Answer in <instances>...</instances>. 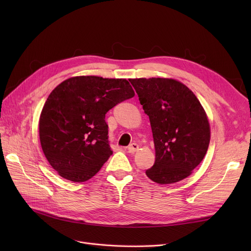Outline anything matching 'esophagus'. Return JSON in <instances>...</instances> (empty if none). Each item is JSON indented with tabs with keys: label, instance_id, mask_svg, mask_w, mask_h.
I'll return each mask as SVG.
<instances>
[{
	"label": "esophagus",
	"instance_id": "esophagus-1",
	"mask_svg": "<svg viewBox=\"0 0 251 251\" xmlns=\"http://www.w3.org/2000/svg\"><path fill=\"white\" fill-rule=\"evenodd\" d=\"M138 149H139V146H138L137 143H131L130 146L128 147V151L131 152V153H133V152L137 151Z\"/></svg>",
	"mask_w": 251,
	"mask_h": 251
}]
</instances>
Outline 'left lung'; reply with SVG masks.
Wrapping results in <instances>:
<instances>
[{
	"mask_svg": "<svg viewBox=\"0 0 251 251\" xmlns=\"http://www.w3.org/2000/svg\"><path fill=\"white\" fill-rule=\"evenodd\" d=\"M150 117L155 162L147 176L157 184L187 178L207 151L210 127L199 99L173 78L129 79Z\"/></svg>",
	"mask_w": 251,
	"mask_h": 251,
	"instance_id": "8db88e82",
	"label": "left lung"
}]
</instances>
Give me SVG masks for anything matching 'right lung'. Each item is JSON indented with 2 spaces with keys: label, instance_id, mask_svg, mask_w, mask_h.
Masks as SVG:
<instances>
[{
  "label": "right lung",
  "instance_id": "add662e5",
  "mask_svg": "<svg viewBox=\"0 0 251 251\" xmlns=\"http://www.w3.org/2000/svg\"><path fill=\"white\" fill-rule=\"evenodd\" d=\"M134 95L123 78L75 76L56 86L38 122L41 146L51 168L73 182L94 177L113 153L105 114Z\"/></svg>",
  "mask_w": 251,
  "mask_h": 251
}]
</instances>
